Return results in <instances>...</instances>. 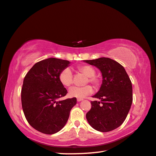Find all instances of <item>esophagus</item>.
Returning <instances> with one entry per match:
<instances>
[{"label":"esophagus","mask_w":156,"mask_h":156,"mask_svg":"<svg viewBox=\"0 0 156 156\" xmlns=\"http://www.w3.org/2000/svg\"><path fill=\"white\" fill-rule=\"evenodd\" d=\"M83 99V98H77V101L78 102H80V101H82Z\"/></svg>","instance_id":"obj_1"}]
</instances>
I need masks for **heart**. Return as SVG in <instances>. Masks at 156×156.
Instances as JSON below:
<instances>
[{
	"mask_svg": "<svg viewBox=\"0 0 156 156\" xmlns=\"http://www.w3.org/2000/svg\"><path fill=\"white\" fill-rule=\"evenodd\" d=\"M78 70L81 73L87 76L86 83L90 82L95 86H98L100 83V79L95 75V69L93 66L87 65L78 66ZM59 80L65 87H69L73 83V73L69 67H66L61 71L59 74ZM93 87L91 85H86L84 87L74 86L69 90V96L72 98H83L91 94L93 92Z\"/></svg>",
	"mask_w": 156,
	"mask_h": 156,
	"instance_id": "1",
	"label": "heart"
}]
</instances>
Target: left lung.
Instances as JSON below:
<instances>
[{
    "mask_svg": "<svg viewBox=\"0 0 156 156\" xmlns=\"http://www.w3.org/2000/svg\"><path fill=\"white\" fill-rule=\"evenodd\" d=\"M94 66L102 74V84L92 97L91 110L86 118L91 127L100 132H109L119 127L126 118L133 103V87L125 69L108 58L83 60Z\"/></svg>",
    "mask_w": 156,
    "mask_h": 156,
    "instance_id": "8db88e82",
    "label": "left lung"
}]
</instances>
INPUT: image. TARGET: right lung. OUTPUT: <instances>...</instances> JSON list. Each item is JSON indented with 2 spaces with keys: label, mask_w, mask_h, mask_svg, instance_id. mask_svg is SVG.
Segmentation results:
<instances>
[{
  "label": "right lung",
  "mask_w": 156,
  "mask_h": 156,
  "mask_svg": "<svg viewBox=\"0 0 156 156\" xmlns=\"http://www.w3.org/2000/svg\"><path fill=\"white\" fill-rule=\"evenodd\" d=\"M70 62L51 58L37 62L25 76L21 103L29 124L44 134H55L66 125L76 98L58 101L67 94L59 80Z\"/></svg>",
  "instance_id": "obj_1"
}]
</instances>
